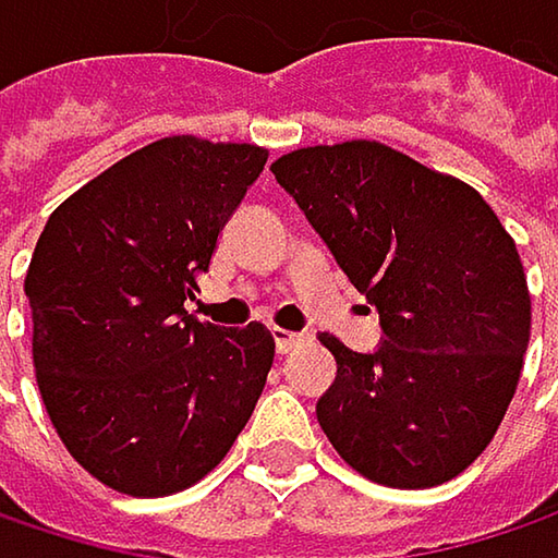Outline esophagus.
I'll return each mask as SVG.
<instances>
[{
	"mask_svg": "<svg viewBox=\"0 0 558 558\" xmlns=\"http://www.w3.org/2000/svg\"><path fill=\"white\" fill-rule=\"evenodd\" d=\"M306 336L303 332H290V329H275V345H278V355H287L293 352L296 345H303Z\"/></svg>",
	"mask_w": 558,
	"mask_h": 558,
	"instance_id": "34e87169",
	"label": "esophagus"
}]
</instances>
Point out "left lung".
Here are the masks:
<instances>
[{
    "instance_id": "8db88e82",
    "label": "left lung",
    "mask_w": 558,
    "mask_h": 558,
    "mask_svg": "<svg viewBox=\"0 0 558 558\" xmlns=\"http://www.w3.org/2000/svg\"><path fill=\"white\" fill-rule=\"evenodd\" d=\"M336 265L381 316V345L336 336V381L316 400L332 449L388 488L462 475L495 439L530 342V293L513 239L469 183L378 142L278 158Z\"/></svg>"
}]
</instances>
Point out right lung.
Listing matches in <instances>:
<instances>
[{
  "label": "right lung",
  "mask_w": 558,
  "mask_h": 558,
  "mask_svg": "<svg viewBox=\"0 0 558 558\" xmlns=\"http://www.w3.org/2000/svg\"><path fill=\"white\" fill-rule=\"evenodd\" d=\"M265 161L258 145L161 138L63 199L35 245L25 296L48 416L122 495L209 475L265 390L268 326L222 329L183 306Z\"/></svg>",
  "instance_id": "right-lung-1"
}]
</instances>
